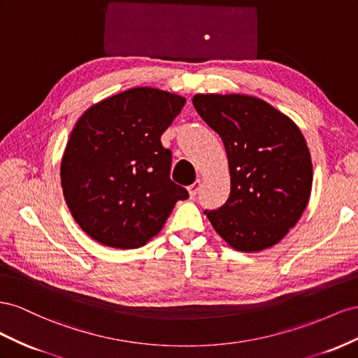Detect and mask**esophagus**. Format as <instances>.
I'll return each instance as SVG.
<instances>
[{"instance_id": "esophagus-1", "label": "esophagus", "mask_w": 358, "mask_h": 358, "mask_svg": "<svg viewBox=\"0 0 358 358\" xmlns=\"http://www.w3.org/2000/svg\"><path fill=\"white\" fill-rule=\"evenodd\" d=\"M201 186H202V182H201V180H196L195 182H193L192 186H189L187 187V190H189V195H190V198H195L196 195H198V192L201 190Z\"/></svg>"}]
</instances>
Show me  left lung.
Segmentation results:
<instances>
[{
  "label": "left lung",
  "mask_w": 358,
  "mask_h": 358,
  "mask_svg": "<svg viewBox=\"0 0 358 358\" xmlns=\"http://www.w3.org/2000/svg\"><path fill=\"white\" fill-rule=\"evenodd\" d=\"M193 106L227 151L231 193L208 220L231 248L259 252L295 227L312 192V159L301 130L267 101L246 94H195Z\"/></svg>",
  "instance_id": "obj_1"
}]
</instances>
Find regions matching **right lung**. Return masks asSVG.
I'll return each instance as SVG.
<instances>
[{
	"instance_id": "right-lung-1",
	"label": "right lung",
	"mask_w": 358,
	"mask_h": 358,
	"mask_svg": "<svg viewBox=\"0 0 358 358\" xmlns=\"http://www.w3.org/2000/svg\"><path fill=\"white\" fill-rule=\"evenodd\" d=\"M185 103L169 91L136 87L79 117L59 176L67 207L87 236L138 249L157 236L176 202L189 198L171 181L172 155L160 142Z\"/></svg>"
}]
</instances>
